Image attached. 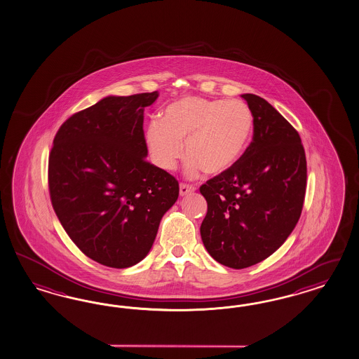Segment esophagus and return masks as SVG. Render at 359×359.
Segmentation results:
<instances>
[{
    "mask_svg": "<svg viewBox=\"0 0 359 359\" xmlns=\"http://www.w3.org/2000/svg\"><path fill=\"white\" fill-rule=\"evenodd\" d=\"M193 191H195L194 186L187 184H180V195L184 196V195L190 194V193H193Z\"/></svg>",
    "mask_w": 359,
    "mask_h": 359,
    "instance_id": "esophagus-1",
    "label": "esophagus"
}]
</instances>
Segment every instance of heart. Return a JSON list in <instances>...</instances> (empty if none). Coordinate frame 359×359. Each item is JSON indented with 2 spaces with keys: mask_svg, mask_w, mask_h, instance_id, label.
Returning <instances> with one entry per match:
<instances>
[{
  "mask_svg": "<svg viewBox=\"0 0 359 359\" xmlns=\"http://www.w3.org/2000/svg\"><path fill=\"white\" fill-rule=\"evenodd\" d=\"M253 130L249 107L241 101L184 97L170 103L161 122H151L145 142L154 164L172 170L184 154L186 175L194 177L202 169L220 175L240 160Z\"/></svg>",
  "mask_w": 359,
  "mask_h": 359,
  "instance_id": "obj_1",
  "label": "heart"
}]
</instances>
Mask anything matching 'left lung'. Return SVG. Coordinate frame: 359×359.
Returning <instances> with one entry per match:
<instances>
[{"instance_id":"8db88e82","label":"left lung","mask_w":359,"mask_h":359,"mask_svg":"<svg viewBox=\"0 0 359 359\" xmlns=\"http://www.w3.org/2000/svg\"><path fill=\"white\" fill-rule=\"evenodd\" d=\"M253 140L232 168L199 187L207 201L201 236L210 256L245 269L271 256L303 210L307 160L297 130L256 94H243Z\"/></svg>"}]
</instances>
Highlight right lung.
Here are the masks:
<instances>
[{
  "mask_svg": "<svg viewBox=\"0 0 359 359\" xmlns=\"http://www.w3.org/2000/svg\"><path fill=\"white\" fill-rule=\"evenodd\" d=\"M157 97H106L73 114L53 139L52 207L82 253L104 266L140 262L180 194L175 177L145 160L144 109Z\"/></svg>",
  "mask_w": 359,
  "mask_h": 359,
  "instance_id": "add662e5",
  "label": "right lung"
}]
</instances>
